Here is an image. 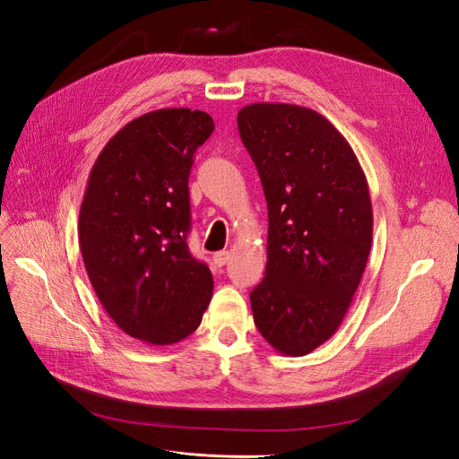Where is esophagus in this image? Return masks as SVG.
<instances>
[{
  "mask_svg": "<svg viewBox=\"0 0 459 459\" xmlns=\"http://www.w3.org/2000/svg\"><path fill=\"white\" fill-rule=\"evenodd\" d=\"M229 259H230V253L229 251H217L215 255H213V261H215L217 266H225L229 263Z\"/></svg>",
  "mask_w": 459,
  "mask_h": 459,
  "instance_id": "1",
  "label": "esophagus"
}]
</instances>
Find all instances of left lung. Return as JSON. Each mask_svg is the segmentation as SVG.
Instances as JSON below:
<instances>
[{"label":"left lung","instance_id":"8db88e82","mask_svg":"<svg viewBox=\"0 0 459 459\" xmlns=\"http://www.w3.org/2000/svg\"><path fill=\"white\" fill-rule=\"evenodd\" d=\"M240 138L268 206L266 270L249 293L253 321L280 353L300 358L341 327L365 273L372 204L353 149L324 115L249 104Z\"/></svg>","mask_w":459,"mask_h":459}]
</instances>
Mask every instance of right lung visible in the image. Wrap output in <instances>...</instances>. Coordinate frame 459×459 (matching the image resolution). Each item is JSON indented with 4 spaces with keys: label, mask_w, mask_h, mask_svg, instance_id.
I'll return each instance as SVG.
<instances>
[{
    "label": "right lung",
    "mask_w": 459,
    "mask_h": 459,
    "mask_svg": "<svg viewBox=\"0 0 459 459\" xmlns=\"http://www.w3.org/2000/svg\"><path fill=\"white\" fill-rule=\"evenodd\" d=\"M213 118L157 109L118 130L98 155L79 212V247L94 293L126 334L176 344L200 325L213 293L196 261L189 174Z\"/></svg>",
    "instance_id": "right-lung-1"
}]
</instances>
